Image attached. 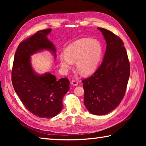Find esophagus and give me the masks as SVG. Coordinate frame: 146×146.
<instances>
[{"label": "esophagus", "instance_id": "obj_1", "mask_svg": "<svg viewBox=\"0 0 146 146\" xmlns=\"http://www.w3.org/2000/svg\"><path fill=\"white\" fill-rule=\"evenodd\" d=\"M71 84H72L73 86H76L78 85V82L76 80H73L71 82Z\"/></svg>", "mask_w": 146, "mask_h": 146}]
</instances>
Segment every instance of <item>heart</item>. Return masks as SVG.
Listing matches in <instances>:
<instances>
[{
	"label": "heart",
	"instance_id": "heart-1",
	"mask_svg": "<svg viewBox=\"0 0 146 146\" xmlns=\"http://www.w3.org/2000/svg\"><path fill=\"white\" fill-rule=\"evenodd\" d=\"M102 55V46L95 39L82 38L71 43L64 49L59 62L61 68L67 71L76 61V68L82 75H90L98 67Z\"/></svg>",
	"mask_w": 146,
	"mask_h": 146
}]
</instances>
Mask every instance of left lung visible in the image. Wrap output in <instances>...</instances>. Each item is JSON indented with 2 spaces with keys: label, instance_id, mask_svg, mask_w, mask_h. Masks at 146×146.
Masks as SVG:
<instances>
[{
  "label": "left lung",
  "instance_id": "obj_1",
  "mask_svg": "<svg viewBox=\"0 0 146 146\" xmlns=\"http://www.w3.org/2000/svg\"><path fill=\"white\" fill-rule=\"evenodd\" d=\"M104 37L106 49L99 68L82 80L84 103L91 113L104 115L120 104L126 90L130 65L121 39L111 31L98 28Z\"/></svg>",
  "mask_w": 146,
  "mask_h": 146
}]
</instances>
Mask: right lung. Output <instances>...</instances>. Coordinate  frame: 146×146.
I'll return each instance as SVG.
<instances>
[{
	"instance_id": "obj_1",
	"label": "right lung",
	"mask_w": 146,
	"mask_h": 146,
	"mask_svg": "<svg viewBox=\"0 0 146 146\" xmlns=\"http://www.w3.org/2000/svg\"><path fill=\"white\" fill-rule=\"evenodd\" d=\"M51 29L38 31L20 44L15 55L11 80L14 90L24 106L36 117H55L62 109V99L70 89L68 78L57 80L49 72L39 75L32 68L31 56L44 50L56 58V48L48 40Z\"/></svg>"
}]
</instances>
